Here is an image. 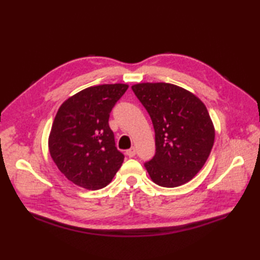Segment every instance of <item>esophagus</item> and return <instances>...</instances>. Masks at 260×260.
Instances as JSON below:
<instances>
[{"label":"esophagus","mask_w":260,"mask_h":260,"mask_svg":"<svg viewBox=\"0 0 260 260\" xmlns=\"http://www.w3.org/2000/svg\"><path fill=\"white\" fill-rule=\"evenodd\" d=\"M126 154H127V155H128L129 157H134L135 154H136L135 147H131L129 150H127V151H126Z\"/></svg>","instance_id":"34e87169"}]
</instances>
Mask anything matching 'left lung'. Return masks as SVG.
I'll use <instances>...</instances> for the list:
<instances>
[{
  "instance_id": "obj_1",
  "label": "left lung",
  "mask_w": 260,
  "mask_h": 260,
  "mask_svg": "<svg viewBox=\"0 0 260 260\" xmlns=\"http://www.w3.org/2000/svg\"><path fill=\"white\" fill-rule=\"evenodd\" d=\"M132 89L155 131V155L145 163L152 181L164 187L187 183L206 164L214 143L206 105L193 92L168 82H140Z\"/></svg>"
}]
</instances>
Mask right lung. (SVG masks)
Listing matches in <instances>:
<instances>
[{"label": "right lung", "mask_w": 260, "mask_h": 260, "mask_svg": "<svg viewBox=\"0 0 260 260\" xmlns=\"http://www.w3.org/2000/svg\"><path fill=\"white\" fill-rule=\"evenodd\" d=\"M126 84L88 87L61 104L53 119L48 147L60 172L74 184L99 190L112 182L124 162L115 146L108 119Z\"/></svg>", "instance_id": "right-lung-1"}]
</instances>
